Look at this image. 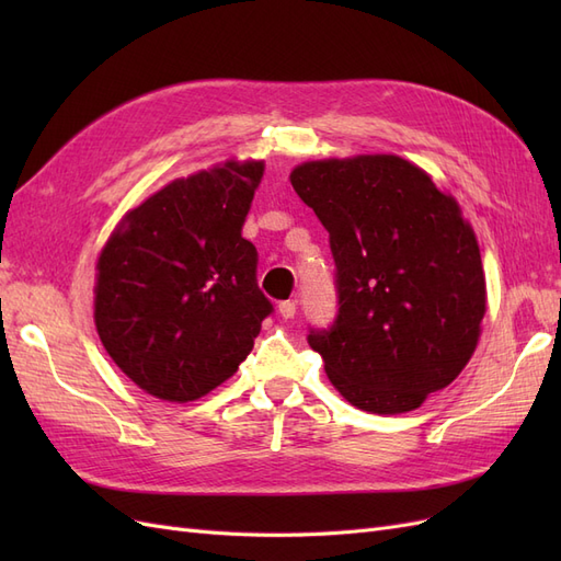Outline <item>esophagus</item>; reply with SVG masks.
Segmentation results:
<instances>
[{
    "label": "esophagus",
    "instance_id": "34e87169",
    "mask_svg": "<svg viewBox=\"0 0 561 561\" xmlns=\"http://www.w3.org/2000/svg\"><path fill=\"white\" fill-rule=\"evenodd\" d=\"M278 313L285 320H293L297 316V304L295 301H280L278 304Z\"/></svg>",
    "mask_w": 561,
    "mask_h": 561
}]
</instances>
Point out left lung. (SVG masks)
I'll use <instances>...</instances> for the list:
<instances>
[{"label":"left lung","mask_w":561,"mask_h":561,"mask_svg":"<svg viewBox=\"0 0 561 561\" xmlns=\"http://www.w3.org/2000/svg\"><path fill=\"white\" fill-rule=\"evenodd\" d=\"M290 182L330 233L339 316L309 344L346 402L404 414L478 348L486 280L458 201L396 154L320 159Z\"/></svg>","instance_id":"obj_1"}]
</instances>
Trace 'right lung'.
Wrapping results in <instances>:
<instances>
[{
	"instance_id": "1",
	"label": "right lung",
	"mask_w": 561,
	"mask_h": 561,
	"mask_svg": "<svg viewBox=\"0 0 561 561\" xmlns=\"http://www.w3.org/2000/svg\"><path fill=\"white\" fill-rule=\"evenodd\" d=\"M264 161L227 159L168 182L128 210L95 262L93 318L124 375L192 402L236 375L271 301L243 225Z\"/></svg>"
}]
</instances>
